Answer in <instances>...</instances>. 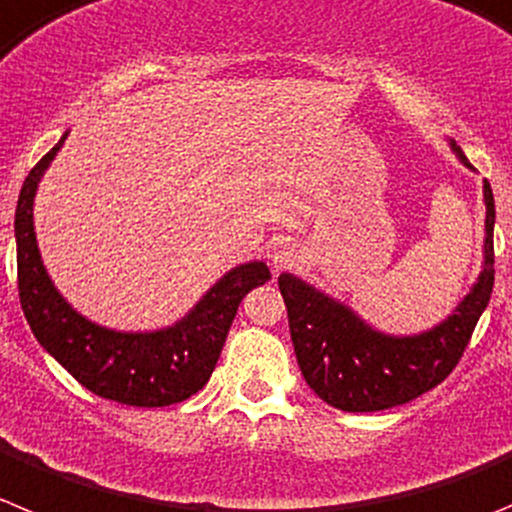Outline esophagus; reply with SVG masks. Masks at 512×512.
Listing matches in <instances>:
<instances>
[{"label":"esophagus","mask_w":512,"mask_h":512,"mask_svg":"<svg viewBox=\"0 0 512 512\" xmlns=\"http://www.w3.org/2000/svg\"><path fill=\"white\" fill-rule=\"evenodd\" d=\"M269 259L274 269H287V266H292L294 261H297V246H294L292 241H284V238H281V241L271 243Z\"/></svg>","instance_id":"obj_1"}]
</instances>
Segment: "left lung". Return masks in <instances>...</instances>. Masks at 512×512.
I'll list each match as a JSON object with an SVG mask.
<instances>
[{
  "label": "left lung",
  "mask_w": 512,
  "mask_h": 512,
  "mask_svg": "<svg viewBox=\"0 0 512 512\" xmlns=\"http://www.w3.org/2000/svg\"><path fill=\"white\" fill-rule=\"evenodd\" d=\"M452 149L470 167L462 149L457 144ZM485 205V269L457 312L424 335L388 337L375 332L358 314L297 276H279L297 363L322 401L353 414L393 409L439 386L457 368L495 284V198L487 180Z\"/></svg>",
  "instance_id": "8db88e82"
}]
</instances>
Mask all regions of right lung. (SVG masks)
<instances>
[{
    "instance_id": "obj_1",
    "label": "right lung",
    "mask_w": 512,
    "mask_h": 512,
    "mask_svg": "<svg viewBox=\"0 0 512 512\" xmlns=\"http://www.w3.org/2000/svg\"><path fill=\"white\" fill-rule=\"evenodd\" d=\"M65 137L25 177L14 213L17 289L27 325L42 348L96 396L142 409L185 401L210 381L238 304L271 279L269 266L253 261L228 271L185 320L167 330L114 332L88 322L53 287L32 225L37 182Z\"/></svg>"
}]
</instances>
